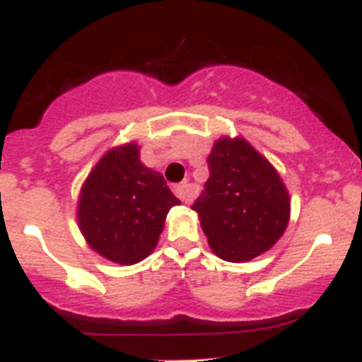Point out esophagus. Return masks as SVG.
Wrapping results in <instances>:
<instances>
[{
  "label": "esophagus",
  "instance_id": "1",
  "mask_svg": "<svg viewBox=\"0 0 362 362\" xmlns=\"http://www.w3.org/2000/svg\"><path fill=\"white\" fill-rule=\"evenodd\" d=\"M174 192H175V196L183 201V203H190V201L194 199V187H192L188 181H183V183L175 185Z\"/></svg>",
  "mask_w": 362,
  "mask_h": 362
}]
</instances>
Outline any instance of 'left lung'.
I'll return each instance as SVG.
<instances>
[{"instance_id":"8db88e82","label":"left lung","mask_w":362,"mask_h":362,"mask_svg":"<svg viewBox=\"0 0 362 362\" xmlns=\"http://www.w3.org/2000/svg\"><path fill=\"white\" fill-rule=\"evenodd\" d=\"M210 177L192 210L214 254L250 261L276 245L290 221V196L264 156L243 137H221L209 156Z\"/></svg>"}]
</instances>
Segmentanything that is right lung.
Returning <instances> with one entry per match:
<instances>
[{
  "instance_id": "obj_1",
  "label": "right lung",
  "mask_w": 362,
  "mask_h": 362,
  "mask_svg": "<svg viewBox=\"0 0 362 362\" xmlns=\"http://www.w3.org/2000/svg\"><path fill=\"white\" fill-rule=\"evenodd\" d=\"M181 201L130 141L110 148L92 168L78 201V225L92 250L134 264L158 246L166 214Z\"/></svg>"
}]
</instances>
